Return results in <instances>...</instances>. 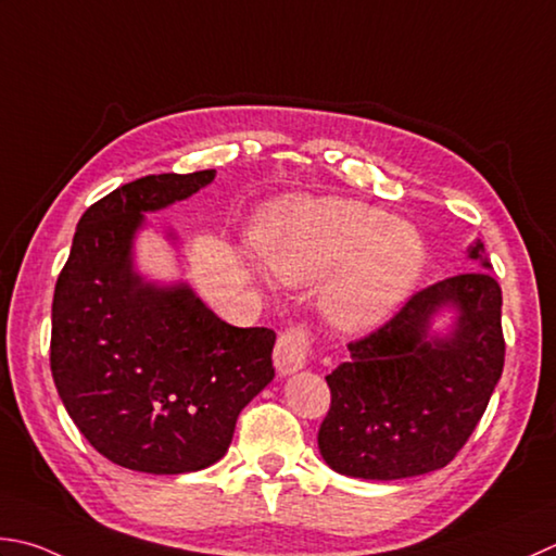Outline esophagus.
Masks as SVG:
<instances>
[{"instance_id":"obj_1","label":"esophagus","mask_w":556,"mask_h":556,"mask_svg":"<svg viewBox=\"0 0 556 556\" xmlns=\"http://www.w3.org/2000/svg\"><path fill=\"white\" fill-rule=\"evenodd\" d=\"M309 355V333L300 327L282 331L274 351V365L278 375H292L305 368Z\"/></svg>"}]
</instances>
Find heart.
I'll return each instance as SVG.
<instances>
[{
	"mask_svg": "<svg viewBox=\"0 0 556 556\" xmlns=\"http://www.w3.org/2000/svg\"><path fill=\"white\" fill-rule=\"evenodd\" d=\"M258 258L288 286L319 280V309L341 331H370L400 312L426 270V242L404 219L345 198L268 205L254 225Z\"/></svg>",
	"mask_w": 556,
	"mask_h": 556,
	"instance_id": "obj_1",
	"label": "heart"
}]
</instances>
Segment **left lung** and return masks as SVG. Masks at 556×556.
Returning a JSON list of instances; mask_svg holds the SVG:
<instances>
[{
  "mask_svg": "<svg viewBox=\"0 0 556 556\" xmlns=\"http://www.w3.org/2000/svg\"><path fill=\"white\" fill-rule=\"evenodd\" d=\"M481 270L445 278L406 302L327 375L331 408L319 453L333 472L394 481L445 467L479 424L504 372L501 288L481 239ZM451 321L438 332L432 324Z\"/></svg>",
  "mask_w": 556,
  "mask_h": 556,
  "instance_id": "8db88e82",
  "label": "left lung"
}]
</instances>
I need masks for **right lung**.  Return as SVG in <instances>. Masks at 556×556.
<instances>
[{"mask_svg": "<svg viewBox=\"0 0 556 556\" xmlns=\"http://www.w3.org/2000/svg\"><path fill=\"white\" fill-rule=\"evenodd\" d=\"M213 179L215 169L144 176L93 203L52 298L50 370L60 400L103 457L135 472L215 465L239 412L276 375L274 331L232 327L188 282L152 280L135 266L144 215Z\"/></svg>", "mask_w": 556, "mask_h": 556, "instance_id": "obj_1", "label": "right lung"}]
</instances>
